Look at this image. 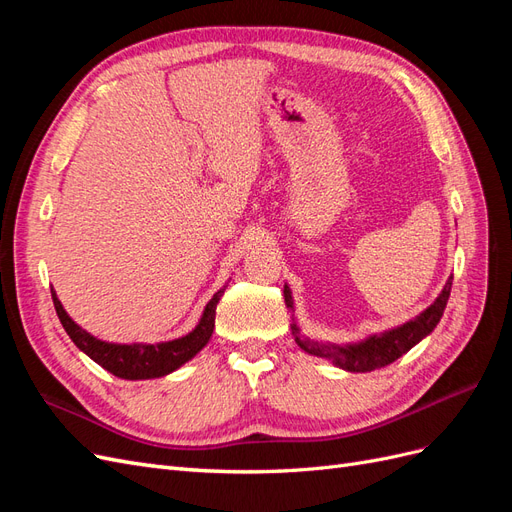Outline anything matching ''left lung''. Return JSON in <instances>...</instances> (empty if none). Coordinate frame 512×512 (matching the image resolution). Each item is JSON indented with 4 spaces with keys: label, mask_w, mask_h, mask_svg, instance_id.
Wrapping results in <instances>:
<instances>
[{
    "label": "left lung",
    "mask_w": 512,
    "mask_h": 512,
    "mask_svg": "<svg viewBox=\"0 0 512 512\" xmlns=\"http://www.w3.org/2000/svg\"><path fill=\"white\" fill-rule=\"evenodd\" d=\"M451 286L453 282L448 280L444 290L440 292V297L433 301V305H429L421 316H416L414 320L401 324V327L386 331L382 335H374L365 339L361 344L354 346H331V344H318V342H309L305 339L297 324H292V333H294V342H297L305 352L322 356V359H331L337 367L348 369V371H371L389 365L393 361H397L401 354H406L412 346H416L425 335H429L436 324L440 322L444 307L448 297H451ZM284 297L288 307L290 305V292L288 288L284 290Z\"/></svg>",
    "instance_id": "obj_1"
}]
</instances>
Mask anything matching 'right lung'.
<instances>
[{
	"instance_id": "add662e5",
	"label": "right lung",
	"mask_w": 512,
	"mask_h": 512,
	"mask_svg": "<svg viewBox=\"0 0 512 512\" xmlns=\"http://www.w3.org/2000/svg\"><path fill=\"white\" fill-rule=\"evenodd\" d=\"M53 294V305L55 312L64 324L66 333L70 335L76 348L83 350L89 359H94L98 365H102L106 371H111L113 376L123 380H149V378H160L181 367L185 361H190L203 350L209 342V337L215 327V305H218L220 297L224 294V288L213 294V299L207 303L205 314L200 318L198 327L188 333L185 337L173 339V342L164 344H108L102 339H96L83 331L79 324H76L66 309L61 307L55 290Z\"/></svg>"
}]
</instances>
